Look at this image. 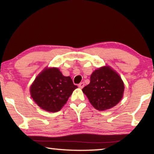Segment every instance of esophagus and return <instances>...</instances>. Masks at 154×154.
<instances>
[{
	"label": "esophagus",
	"mask_w": 154,
	"mask_h": 154,
	"mask_svg": "<svg viewBox=\"0 0 154 154\" xmlns=\"http://www.w3.org/2000/svg\"><path fill=\"white\" fill-rule=\"evenodd\" d=\"M84 83L83 82H82V83H80L79 85H78V86H79L80 88H83V87H84Z\"/></svg>",
	"instance_id": "obj_1"
}]
</instances>
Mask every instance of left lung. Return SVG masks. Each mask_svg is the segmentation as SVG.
Instances as JSON below:
<instances>
[{"instance_id": "left-lung-1", "label": "left lung", "mask_w": 154, "mask_h": 154, "mask_svg": "<svg viewBox=\"0 0 154 154\" xmlns=\"http://www.w3.org/2000/svg\"><path fill=\"white\" fill-rule=\"evenodd\" d=\"M124 90L121 77L109 66L94 71L90 76V83L82 89L90 103L99 111L116 106L122 98Z\"/></svg>"}]
</instances>
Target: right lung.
Wrapping results in <instances>:
<instances>
[{"label": "right lung", "mask_w": 154, "mask_h": 154, "mask_svg": "<svg viewBox=\"0 0 154 154\" xmlns=\"http://www.w3.org/2000/svg\"><path fill=\"white\" fill-rule=\"evenodd\" d=\"M77 88L70 77H64L57 68L45 69L30 87V94L41 109L49 112L60 110Z\"/></svg>", "instance_id": "right-lung-1"}]
</instances>
